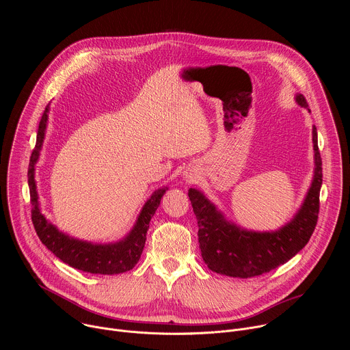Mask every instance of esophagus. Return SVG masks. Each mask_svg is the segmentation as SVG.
Returning a JSON list of instances; mask_svg holds the SVG:
<instances>
[{
	"label": "esophagus",
	"instance_id": "1",
	"mask_svg": "<svg viewBox=\"0 0 350 350\" xmlns=\"http://www.w3.org/2000/svg\"><path fill=\"white\" fill-rule=\"evenodd\" d=\"M185 178H188V180H192V176H191L189 173H185Z\"/></svg>",
	"mask_w": 350,
	"mask_h": 350
}]
</instances>
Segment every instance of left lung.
<instances>
[{"label": "left lung", "instance_id": "left-lung-1", "mask_svg": "<svg viewBox=\"0 0 350 350\" xmlns=\"http://www.w3.org/2000/svg\"><path fill=\"white\" fill-rule=\"evenodd\" d=\"M295 103L308 108L302 94L295 95ZM310 112V111H309ZM314 173L304 204L293 217L274 231L246 230L228 220L217 206L196 188L188 189V196L198 220V241L206 266L223 275L251 278L269 273L286 263L309 242L319 217L323 167L317 144V130L313 126Z\"/></svg>", "mask_w": 350, "mask_h": 350}]
</instances>
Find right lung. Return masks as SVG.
Segmentation results:
<instances>
[{
	"mask_svg": "<svg viewBox=\"0 0 350 350\" xmlns=\"http://www.w3.org/2000/svg\"><path fill=\"white\" fill-rule=\"evenodd\" d=\"M48 113L49 104L45 107V111L38 124L36 146L30 157L27 172L31 202V221L34 224L40 241L64 263L85 273L112 275L131 270L141 258L146 239V231L149 228V221H151L152 216L155 215L158 206L161 205L162 196L169 188L163 187L154 191L151 198H149L142 206L133 228L124 238L116 242L94 243L65 234L51 221H48L45 216L41 213L37 185L34 180L36 163L38 162L42 142L45 138Z\"/></svg>",
	"mask_w": 350,
	"mask_h": 350,
	"instance_id": "add662e5",
	"label": "right lung"
}]
</instances>
